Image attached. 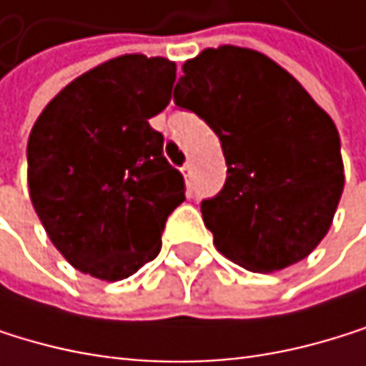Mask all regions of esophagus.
Wrapping results in <instances>:
<instances>
[{
    "label": "esophagus",
    "instance_id": "esophagus-1",
    "mask_svg": "<svg viewBox=\"0 0 366 366\" xmlns=\"http://www.w3.org/2000/svg\"><path fill=\"white\" fill-rule=\"evenodd\" d=\"M181 172H183V177L187 179V177H189V172H192V163H185V165L181 167Z\"/></svg>",
    "mask_w": 366,
    "mask_h": 366
}]
</instances>
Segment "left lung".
Masks as SVG:
<instances>
[{"label": "left lung", "mask_w": 366, "mask_h": 366, "mask_svg": "<svg viewBox=\"0 0 366 366\" xmlns=\"http://www.w3.org/2000/svg\"><path fill=\"white\" fill-rule=\"evenodd\" d=\"M174 104L203 119L225 154V185L201 203L216 249L249 272L310 256L345 187L329 114L269 56L236 46L185 61Z\"/></svg>", "instance_id": "left-lung-1"}]
</instances>
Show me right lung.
Segmentation results:
<instances>
[{"mask_svg": "<svg viewBox=\"0 0 366 366\" xmlns=\"http://www.w3.org/2000/svg\"><path fill=\"white\" fill-rule=\"evenodd\" d=\"M174 79L163 56L123 54L68 84L32 125L30 201L79 272L123 280L161 252L185 181L150 119L169 104Z\"/></svg>", "mask_w": 366, "mask_h": 366, "instance_id": "add662e5", "label": "right lung"}]
</instances>
